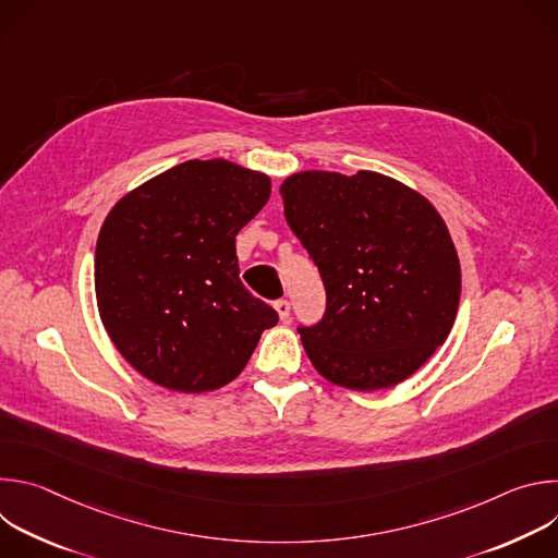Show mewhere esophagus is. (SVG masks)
Returning <instances> with one entry per match:
<instances>
[{
    "instance_id": "obj_1",
    "label": "esophagus",
    "mask_w": 558,
    "mask_h": 558,
    "mask_svg": "<svg viewBox=\"0 0 558 558\" xmlns=\"http://www.w3.org/2000/svg\"><path fill=\"white\" fill-rule=\"evenodd\" d=\"M276 313H278V317H280L282 323H287L289 315H291V304L287 300H278L276 302Z\"/></svg>"
}]
</instances>
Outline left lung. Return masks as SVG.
<instances>
[{"label": "left lung", "mask_w": 558, "mask_h": 558, "mask_svg": "<svg viewBox=\"0 0 558 558\" xmlns=\"http://www.w3.org/2000/svg\"><path fill=\"white\" fill-rule=\"evenodd\" d=\"M280 194L327 289L320 325L300 329L315 371L362 392L409 379L446 342L459 308L461 267L441 214L368 170L295 172Z\"/></svg>", "instance_id": "1"}]
</instances>
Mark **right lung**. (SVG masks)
<instances>
[{"instance_id":"add662e5","label":"right lung","mask_w":558,"mask_h":558,"mask_svg":"<svg viewBox=\"0 0 558 558\" xmlns=\"http://www.w3.org/2000/svg\"><path fill=\"white\" fill-rule=\"evenodd\" d=\"M271 179L225 158L185 161L123 194L95 254L106 333L151 384L222 388L247 366L278 313L238 278L235 233L269 201Z\"/></svg>"}]
</instances>
